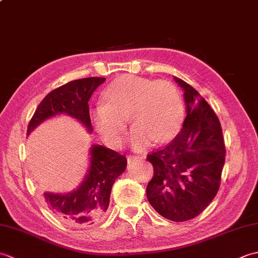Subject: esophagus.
Here are the masks:
<instances>
[{"instance_id":"esophagus-1","label":"esophagus","mask_w":258,"mask_h":258,"mask_svg":"<svg viewBox=\"0 0 258 258\" xmlns=\"http://www.w3.org/2000/svg\"><path fill=\"white\" fill-rule=\"evenodd\" d=\"M139 160H140V157H139V156H136V155H130V156L127 157V161H128V163L133 162V161H139Z\"/></svg>"}]
</instances>
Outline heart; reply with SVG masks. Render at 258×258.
<instances>
[{
	"label": "heart",
	"mask_w": 258,
	"mask_h": 258,
	"mask_svg": "<svg viewBox=\"0 0 258 258\" xmlns=\"http://www.w3.org/2000/svg\"><path fill=\"white\" fill-rule=\"evenodd\" d=\"M104 102L93 107L92 122L108 145L123 141L126 118L133 125L128 142L144 150L153 141L165 143L182 126L184 104L177 87L168 81H153L131 74L115 79L104 92Z\"/></svg>",
	"instance_id": "heart-1"
}]
</instances>
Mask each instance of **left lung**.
Here are the masks:
<instances>
[{
    "label": "left lung",
    "mask_w": 258,
    "mask_h": 258,
    "mask_svg": "<svg viewBox=\"0 0 258 258\" xmlns=\"http://www.w3.org/2000/svg\"><path fill=\"white\" fill-rule=\"evenodd\" d=\"M186 117L180 132L146 160L154 174L146 196L153 208L173 222H186L205 210L216 196L225 163V144L217 115L204 97L183 80Z\"/></svg>",
    "instance_id": "obj_1"
}]
</instances>
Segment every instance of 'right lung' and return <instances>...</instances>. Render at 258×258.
<instances>
[{
  "label": "right lung",
  "mask_w": 258,
  "mask_h": 258,
  "mask_svg": "<svg viewBox=\"0 0 258 258\" xmlns=\"http://www.w3.org/2000/svg\"><path fill=\"white\" fill-rule=\"evenodd\" d=\"M105 78H86L64 84L43 98L27 126L29 135L43 120L58 114L76 118L92 132L89 101ZM89 173L78 188L65 194L44 193L48 208L69 225L85 227L100 222L109 204L112 186L122 174L127 160L102 145L91 147Z\"/></svg>",
  "instance_id": "right-lung-1"
}]
</instances>
